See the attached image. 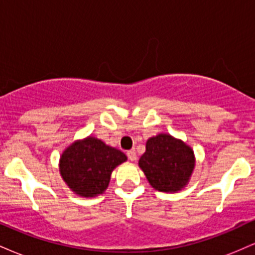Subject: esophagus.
Segmentation results:
<instances>
[{
  "mask_svg": "<svg viewBox=\"0 0 255 255\" xmlns=\"http://www.w3.org/2000/svg\"><path fill=\"white\" fill-rule=\"evenodd\" d=\"M127 156H128V158H129V160H131V162H134V160L136 159V153H135V151H134V150L128 151Z\"/></svg>",
  "mask_w": 255,
  "mask_h": 255,
  "instance_id": "obj_1",
  "label": "esophagus"
}]
</instances>
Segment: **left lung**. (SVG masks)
<instances>
[{"label":"left lung","instance_id":"8db88e82","mask_svg":"<svg viewBox=\"0 0 255 255\" xmlns=\"http://www.w3.org/2000/svg\"><path fill=\"white\" fill-rule=\"evenodd\" d=\"M139 166L154 189L176 193L191 180L195 166L194 151L181 139L160 133L146 141Z\"/></svg>","mask_w":255,"mask_h":255}]
</instances>
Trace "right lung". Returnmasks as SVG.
Segmentation results:
<instances>
[{
	"label": "right lung",
	"mask_w": 255,
	"mask_h": 255,
	"mask_svg": "<svg viewBox=\"0 0 255 255\" xmlns=\"http://www.w3.org/2000/svg\"><path fill=\"white\" fill-rule=\"evenodd\" d=\"M127 160L122 151L95 136L75 140L60 156V174L69 189L83 198L103 194L109 186L111 172Z\"/></svg>",
	"instance_id": "add662e5"
}]
</instances>
